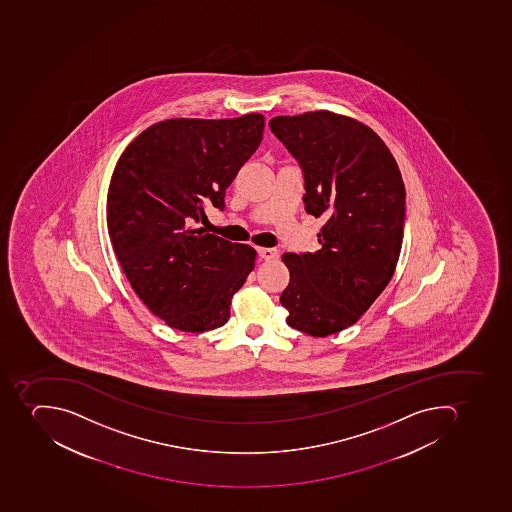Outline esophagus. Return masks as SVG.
Returning a JSON list of instances; mask_svg holds the SVG:
<instances>
[{"label": "esophagus", "mask_w": 512, "mask_h": 512, "mask_svg": "<svg viewBox=\"0 0 512 512\" xmlns=\"http://www.w3.org/2000/svg\"><path fill=\"white\" fill-rule=\"evenodd\" d=\"M259 258L266 259V261H272V259L277 258L278 251L274 250V248H258Z\"/></svg>", "instance_id": "obj_1"}]
</instances>
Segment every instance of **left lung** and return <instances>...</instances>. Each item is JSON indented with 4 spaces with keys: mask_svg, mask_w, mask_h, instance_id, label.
Segmentation results:
<instances>
[{
    "mask_svg": "<svg viewBox=\"0 0 512 512\" xmlns=\"http://www.w3.org/2000/svg\"><path fill=\"white\" fill-rule=\"evenodd\" d=\"M298 158L306 211L326 219L315 253H285L290 283L280 296L294 330L325 338L354 325L391 282L405 221V186L383 139L330 110L270 120Z\"/></svg>",
    "mask_w": 512,
    "mask_h": 512,
    "instance_id": "left-lung-1",
    "label": "left lung"
}]
</instances>
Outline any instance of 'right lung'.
<instances>
[{
	"mask_svg": "<svg viewBox=\"0 0 512 512\" xmlns=\"http://www.w3.org/2000/svg\"><path fill=\"white\" fill-rule=\"evenodd\" d=\"M264 115L173 118L144 129L118 158L107 194L113 251L137 296L166 325H226L256 251L190 226L224 195L262 141Z\"/></svg>",
	"mask_w": 512,
	"mask_h": 512,
	"instance_id": "1",
	"label": "right lung"
}]
</instances>
